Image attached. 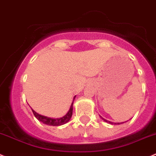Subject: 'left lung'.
Listing matches in <instances>:
<instances>
[{"label":"left lung","instance_id":"obj_1","mask_svg":"<svg viewBox=\"0 0 156 156\" xmlns=\"http://www.w3.org/2000/svg\"><path fill=\"white\" fill-rule=\"evenodd\" d=\"M101 119H102V120H104V121L107 122V123H110V124H116V123H113V122H110V121H109V120H106V119L103 118L102 116H101ZM123 123H124V122H123ZM117 123V124H121V123Z\"/></svg>","mask_w":156,"mask_h":156}]
</instances>
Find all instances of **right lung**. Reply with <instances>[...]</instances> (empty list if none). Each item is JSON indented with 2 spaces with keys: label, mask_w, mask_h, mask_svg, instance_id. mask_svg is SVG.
Returning <instances> with one entry per match:
<instances>
[{
  "label": "right lung",
  "mask_w": 156,
  "mask_h": 156,
  "mask_svg": "<svg viewBox=\"0 0 156 156\" xmlns=\"http://www.w3.org/2000/svg\"><path fill=\"white\" fill-rule=\"evenodd\" d=\"M75 98H74V100H75ZM72 110H73V102L72 104H71V107L69 108V110L68 111V113L65 115L64 116L61 117V118H50V117H47V116H42V115L39 114L37 113L36 112H35L34 110H32L33 111V114L34 116H36V119L38 120H40L41 121L42 123H43L44 124L46 125H49V126H61V125L65 124V123H68V122L70 120L71 117L72 116Z\"/></svg>",
  "instance_id": "obj_1"
}]
</instances>
